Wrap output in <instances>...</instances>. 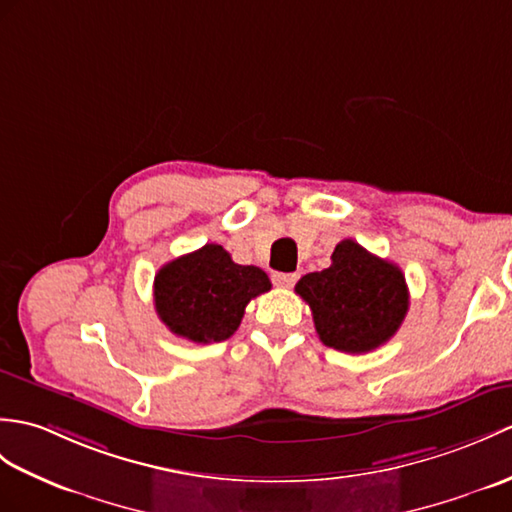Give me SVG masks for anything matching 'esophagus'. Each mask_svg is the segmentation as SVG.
<instances>
[{"label":"esophagus","instance_id":"1","mask_svg":"<svg viewBox=\"0 0 512 512\" xmlns=\"http://www.w3.org/2000/svg\"><path fill=\"white\" fill-rule=\"evenodd\" d=\"M296 279H299L296 272H275V275H272V281H275V285H279V288H292Z\"/></svg>","mask_w":512,"mask_h":512}]
</instances>
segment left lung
<instances>
[{"label":"left lung","instance_id":"obj_1","mask_svg":"<svg viewBox=\"0 0 512 512\" xmlns=\"http://www.w3.org/2000/svg\"><path fill=\"white\" fill-rule=\"evenodd\" d=\"M310 305L318 338L344 353H368L397 334L408 314L410 296L399 266L342 240L331 266L296 283Z\"/></svg>","mask_w":512,"mask_h":512}]
</instances>
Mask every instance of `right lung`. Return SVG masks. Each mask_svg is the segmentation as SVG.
<instances>
[{
    "instance_id": "obj_1",
    "label": "right lung",
    "mask_w": 512,
    "mask_h": 512,
    "mask_svg": "<svg viewBox=\"0 0 512 512\" xmlns=\"http://www.w3.org/2000/svg\"><path fill=\"white\" fill-rule=\"evenodd\" d=\"M268 290L264 270L235 264L220 244H205L157 272L154 307L172 334L209 344L233 336L248 301Z\"/></svg>"
}]
</instances>
